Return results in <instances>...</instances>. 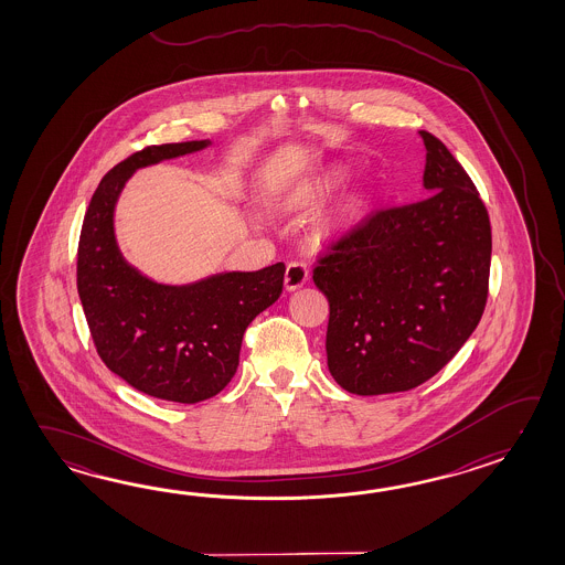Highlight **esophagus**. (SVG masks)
<instances>
[{"instance_id": "obj_1", "label": "esophagus", "mask_w": 565, "mask_h": 565, "mask_svg": "<svg viewBox=\"0 0 565 565\" xmlns=\"http://www.w3.org/2000/svg\"><path fill=\"white\" fill-rule=\"evenodd\" d=\"M307 280H309V266L300 263V260L288 263L287 273H285V287H287V290L302 287Z\"/></svg>"}]
</instances>
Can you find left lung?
Returning a JSON list of instances; mask_svg holds the SVG:
<instances>
[{"mask_svg":"<svg viewBox=\"0 0 565 565\" xmlns=\"http://www.w3.org/2000/svg\"><path fill=\"white\" fill-rule=\"evenodd\" d=\"M418 135L428 195L367 214L312 268L329 300V372L349 394L428 382L477 329L489 297V212L446 145Z\"/></svg>","mask_w":565,"mask_h":565,"instance_id":"1","label":"left lung"}]
</instances>
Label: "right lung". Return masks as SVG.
<instances>
[{
  "label": "right lung",
  "mask_w": 565,
  "mask_h": 565,
  "mask_svg": "<svg viewBox=\"0 0 565 565\" xmlns=\"http://www.w3.org/2000/svg\"><path fill=\"white\" fill-rule=\"evenodd\" d=\"M205 145H147L110 169L86 207L76 254V287L98 358L135 390L178 404L204 402L230 384L246 327L280 297L285 280L277 263L166 287L122 260L113 210L125 181L137 168Z\"/></svg>",
  "instance_id": "right-lung-1"
}]
</instances>
